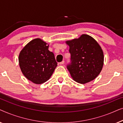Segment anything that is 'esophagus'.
<instances>
[{"label":"esophagus","instance_id":"1","mask_svg":"<svg viewBox=\"0 0 123 123\" xmlns=\"http://www.w3.org/2000/svg\"><path fill=\"white\" fill-rule=\"evenodd\" d=\"M64 63V60H63V61H62V62H60V63H59L60 65H63Z\"/></svg>","mask_w":123,"mask_h":123}]
</instances>
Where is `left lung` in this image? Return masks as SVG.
<instances>
[{"label":"left lung","instance_id":"obj_1","mask_svg":"<svg viewBox=\"0 0 123 123\" xmlns=\"http://www.w3.org/2000/svg\"><path fill=\"white\" fill-rule=\"evenodd\" d=\"M65 43L71 55V63L67 69L73 80L80 84L95 80L101 71L104 60L103 51L98 43L86 34Z\"/></svg>","mask_w":123,"mask_h":123}]
</instances>
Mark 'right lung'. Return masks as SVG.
<instances>
[{
	"mask_svg": "<svg viewBox=\"0 0 123 123\" xmlns=\"http://www.w3.org/2000/svg\"><path fill=\"white\" fill-rule=\"evenodd\" d=\"M49 45L39 38L29 42L19 54V65L23 74L35 84L49 80L57 67L53 53Z\"/></svg>",
	"mask_w": 123,
	"mask_h": 123,
	"instance_id": "obj_1",
	"label": "right lung"
}]
</instances>
